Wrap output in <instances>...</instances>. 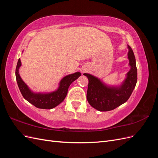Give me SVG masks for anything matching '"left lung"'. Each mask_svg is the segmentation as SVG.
Segmentation results:
<instances>
[{
    "label": "left lung",
    "instance_id": "8db88e82",
    "mask_svg": "<svg viewBox=\"0 0 158 158\" xmlns=\"http://www.w3.org/2000/svg\"><path fill=\"white\" fill-rule=\"evenodd\" d=\"M128 59L131 70L119 86H109L94 76L84 73L88 78L87 99L89 105L99 111H109L125 103L130 98L137 82L136 59L131 47L128 45Z\"/></svg>",
    "mask_w": 158,
    "mask_h": 158
}]
</instances>
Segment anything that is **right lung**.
<instances>
[{"label": "right lung", "mask_w": 158, "mask_h": 158, "mask_svg": "<svg viewBox=\"0 0 158 158\" xmlns=\"http://www.w3.org/2000/svg\"><path fill=\"white\" fill-rule=\"evenodd\" d=\"M21 65V60L20 59H19L16 69V78L18 88L25 99L40 109H51L63 102L67 95L70 85L81 76V73L77 72L64 76L59 82L58 89L54 92L45 94L34 93L28 88L19 74V69Z\"/></svg>", "instance_id": "1"}]
</instances>
